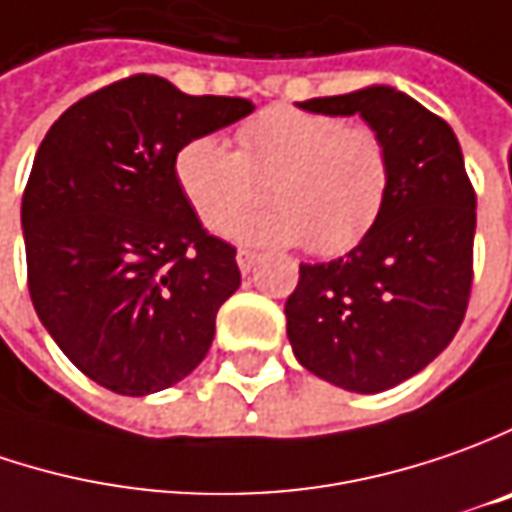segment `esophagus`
<instances>
[{"mask_svg":"<svg viewBox=\"0 0 512 512\" xmlns=\"http://www.w3.org/2000/svg\"><path fill=\"white\" fill-rule=\"evenodd\" d=\"M257 260H260V255H257V252H252V249H240V252H238L240 272H243V274L252 272V269L257 266Z\"/></svg>","mask_w":512,"mask_h":512,"instance_id":"34e87169","label":"esophagus"}]
</instances>
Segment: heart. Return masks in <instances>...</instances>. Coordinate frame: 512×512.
Instances as JSON below:
<instances>
[{
  "label": "heart",
  "instance_id": "heart-1",
  "mask_svg": "<svg viewBox=\"0 0 512 512\" xmlns=\"http://www.w3.org/2000/svg\"><path fill=\"white\" fill-rule=\"evenodd\" d=\"M172 169L189 209L218 235L257 209L269 186L277 209L243 223L238 238L306 243L320 257L345 255L377 226L394 178L377 130L291 104L249 118L238 150L218 135L189 138Z\"/></svg>",
  "mask_w": 512,
  "mask_h": 512
}]
</instances>
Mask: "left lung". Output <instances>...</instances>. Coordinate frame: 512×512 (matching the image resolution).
I'll return each mask as SVG.
<instances>
[{"instance_id":"obj_1","label":"left lung","mask_w":512,"mask_h":512,"mask_svg":"<svg viewBox=\"0 0 512 512\" xmlns=\"http://www.w3.org/2000/svg\"><path fill=\"white\" fill-rule=\"evenodd\" d=\"M297 107L357 113L391 152V195L377 226L345 257L300 263L286 300L297 362L345 391L379 394L436 360L465 320L476 192L448 121L394 87Z\"/></svg>"}]
</instances>
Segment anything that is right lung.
<instances>
[{"label":"right lung","instance_id":"1","mask_svg":"<svg viewBox=\"0 0 512 512\" xmlns=\"http://www.w3.org/2000/svg\"><path fill=\"white\" fill-rule=\"evenodd\" d=\"M255 110L186 96L161 76L113 81L47 130L22 195L27 289L81 374L121 397L189 377L238 291L235 246L175 184V155Z\"/></svg>","mask_w":512,"mask_h":512}]
</instances>
